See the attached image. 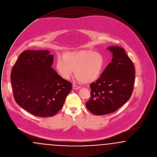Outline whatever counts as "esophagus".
I'll list each match as a JSON object with an SVG mask.
<instances>
[{
	"mask_svg": "<svg viewBox=\"0 0 157 157\" xmlns=\"http://www.w3.org/2000/svg\"><path fill=\"white\" fill-rule=\"evenodd\" d=\"M79 88H80V86H77V85H73V90H79Z\"/></svg>",
	"mask_w": 157,
	"mask_h": 157,
	"instance_id": "1",
	"label": "esophagus"
}]
</instances>
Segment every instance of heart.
I'll return each instance as SVG.
<instances>
[{
  "label": "heart",
  "mask_w": 157,
  "mask_h": 157,
  "mask_svg": "<svg viewBox=\"0 0 157 157\" xmlns=\"http://www.w3.org/2000/svg\"><path fill=\"white\" fill-rule=\"evenodd\" d=\"M104 57L99 52L81 50L65 53L59 56L56 69L65 79H69L75 70L76 79L85 83L93 82L102 73L105 67Z\"/></svg>",
  "instance_id": "heart-1"
}]
</instances>
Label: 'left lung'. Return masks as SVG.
<instances>
[{"mask_svg": "<svg viewBox=\"0 0 157 157\" xmlns=\"http://www.w3.org/2000/svg\"><path fill=\"white\" fill-rule=\"evenodd\" d=\"M112 62L100 78L90 85V98L85 104L90 112L102 115L116 111L131 97L134 86L135 67L125 50L110 46Z\"/></svg>", "mask_w": 157, "mask_h": 157, "instance_id": "1", "label": "left lung"}]
</instances>
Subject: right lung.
<instances>
[{
    "label": "right lung",
    "mask_w": 157,
    "mask_h": 157,
    "mask_svg": "<svg viewBox=\"0 0 157 157\" xmlns=\"http://www.w3.org/2000/svg\"><path fill=\"white\" fill-rule=\"evenodd\" d=\"M53 60L49 51H25L20 54L10 74L16 102L39 117L56 115L72 89V83L51 67Z\"/></svg>",
    "instance_id": "add662e5"
}]
</instances>
